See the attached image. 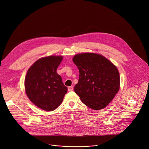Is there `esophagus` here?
<instances>
[{
    "mask_svg": "<svg viewBox=\"0 0 149 149\" xmlns=\"http://www.w3.org/2000/svg\"><path fill=\"white\" fill-rule=\"evenodd\" d=\"M73 90V86H69L68 88V91L69 92L72 91Z\"/></svg>",
    "mask_w": 149,
    "mask_h": 149,
    "instance_id": "esophagus-1",
    "label": "esophagus"
}]
</instances>
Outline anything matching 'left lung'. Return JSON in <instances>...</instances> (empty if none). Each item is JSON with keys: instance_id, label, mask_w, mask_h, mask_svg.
I'll return each instance as SVG.
<instances>
[{"instance_id": "left-lung-1", "label": "left lung", "mask_w": 149, "mask_h": 149, "mask_svg": "<svg viewBox=\"0 0 149 149\" xmlns=\"http://www.w3.org/2000/svg\"><path fill=\"white\" fill-rule=\"evenodd\" d=\"M73 61L79 70L75 93L81 101L93 110L105 108L120 89V77L117 67L101 54H76Z\"/></svg>"}]
</instances>
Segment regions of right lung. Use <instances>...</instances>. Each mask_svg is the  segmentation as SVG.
Instances as JSON below:
<instances>
[{"label":"right lung","mask_w":149,"mask_h":149,"mask_svg":"<svg viewBox=\"0 0 149 149\" xmlns=\"http://www.w3.org/2000/svg\"><path fill=\"white\" fill-rule=\"evenodd\" d=\"M63 58L61 56L41 58L27 71L26 93L33 104L44 110H54L61 104L67 92L68 88L56 72Z\"/></svg>","instance_id":"right-lung-1"}]
</instances>
